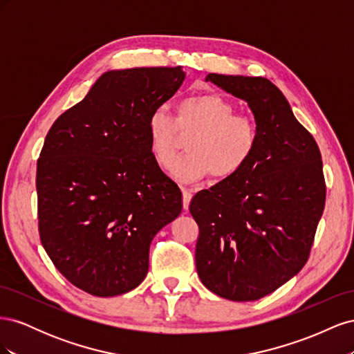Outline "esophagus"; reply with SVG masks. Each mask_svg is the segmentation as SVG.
Masks as SVG:
<instances>
[{"mask_svg": "<svg viewBox=\"0 0 354 354\" xmlns=\"http://www.w3.org/2000/svg\"><path fill=\"white\" fill-rule=\"evenodd\" d=\"M192 192L189 190V189H183V208L185 209H187L189 208V203H190V201H192Z\"/></svg>", "mask_w": 354, "mask_h": 354, "instance_id": "obj_1", "label": "esophagus"}]
</instances>
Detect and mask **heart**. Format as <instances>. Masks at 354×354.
Listing matches in <instances>:
<instances>
[{
	"mask_svg": "<svg viewBox=\"0 0 354 354\" xmlns=\"http://www.w3.org/2000/svg\"><path fill=\"white\" fill-rule=\"evenodd\" d=\"M192 132L187 154L172 160L178 133ZM146 137L155 162L169 166L180 183H194L209 173L229 178L250 164L260 142L259 125L248 115H236L234 106L217 93H201L181 99L174 120L164 108L149 113Z\"/></svg>",
	"mask_w": 354,
	"mask_h": 354,
	"instance_id": "heart-1",
	"label": "heart"
}]
</instances>
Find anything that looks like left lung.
I'll use <instances>...</instances> for the list:
<instances>
[{
	"label": "left lung",
	"mask_w": 354,
	"mask_h": 354,
	"mask_svg": "<svg viewBox=\"0 0 354 354\" xmlns=\"http://www.w3.org/2000/svg\"><path fill=\"white\" fill-rule=\"evenodd\" d=\"M248 103L259 147L238 174L192 199L199 226L196 270L209 291L232 301H255L303 269L325 208L322 158L273 82L261 77L208 73Z\"/></svg>",
	"instance_id": "obj_1"
}]
</instances>
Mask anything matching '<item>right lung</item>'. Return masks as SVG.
<instances>
[{
	"mask_svg": "<svg viewBox=\"0 0 354 354\" xmlns=\"http://www.w3.org/2000/svg\"><path fill=\"white\" fill-rule=\"evenodd\" d=\"M181 66L108 71L51 125L37 164L38 229L56 269L82 291L140 285L155 234L181 192L149 152V113L173 97Z\"/></svg>",
	"mask_w": 354,
	"mask_h": 354,
	"instance_id": "add662e5",
	"label": "right lung"
}]
</instances>
